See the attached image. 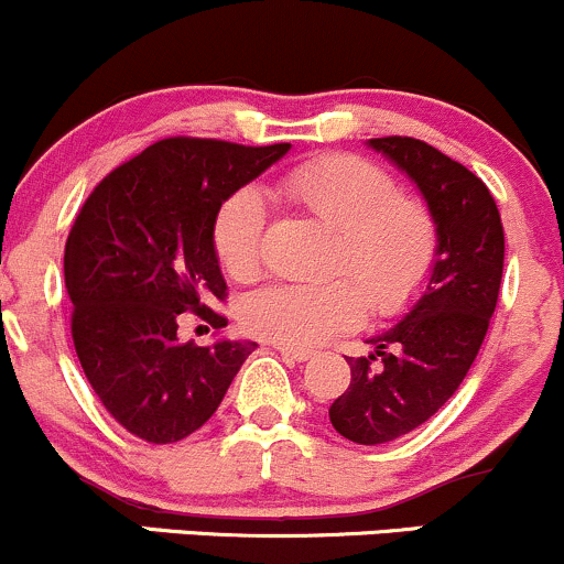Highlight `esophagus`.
Instances as JSON below:
<instances>
[{
  "label": "esophagus",
  "instance_id": "1",
  "mask_svg": "<svg viewBox=\"0 0 564 564\" xmlns=\"http://www.w3.org/2000/svg\"><path fill=\"white\" fill-rule=\"evenodd\" d=\"M276 352L282 355V360L288 362H306L312 352H304V349H290V347H276Z\"/></svg>",
  "mask_w": 564,
  "mask_h": 564
}]
</instances>
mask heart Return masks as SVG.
Masks as SVG:
<instances>
[{
  "label": "heart",
  "mask_w": 564,
  "mask_h": 564,
  "mask_svg": "<svg viewBox=\"0 0 564 564\" xmlns=\"http://www.w3.org/2000/svg\"><path fill=\"white\" fill-rule=\"evenodd\" d=\"M293 204L336 231L325 282H276L247 295L241 323L260 338L312 349L355 328L366 304L395 317L414 304L438 260V220L422 198L398 193L384 169L355 155H319L282 177ZM265 204L256 187L231 193L212 220V245L231 280H256L263 265Z\"/></svg>",
  "instance_id": "obj_1"
}]
</instances>
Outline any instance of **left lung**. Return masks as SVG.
<instances>
[{"instance_id":"1","label":"left lung","mask_w":564,"mask_h":564,"mask_svg":"<svg viewBox=\"0 0 564 564\" xmlns=\"http://www.w3.org/2000/svg\"><path fill=\"white\" fill-rule=\"evenodd\" d=\"M420 187L438 220V260L401 323L347 357L352 381L328 409L330 425L362 446L395 441L427 422L474 366L502 276L506 236L489 187L463 163L411 137L368 139Z\"/></svg>"}]
</instances>
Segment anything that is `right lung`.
<instances>
[{"label": "right lung", "instance_id": "1", "mask_svg": "<svg viewBox=\"0 0 564 564\" xmlns=\"http://www.w3.org/2000/svg\"><path fill=\"white\" fill-rule=\"evenodd\" d=\"M288 150L161 139L107 174L77 212L64 250L75 352L115 422L148 444L196 433L256 352V341H180L177 323L193 312L212 328L228 325L209 308L228 290L212 220Z\"/></svg>", "mask_w": 564, "mask_h": 564}]
</instances>
